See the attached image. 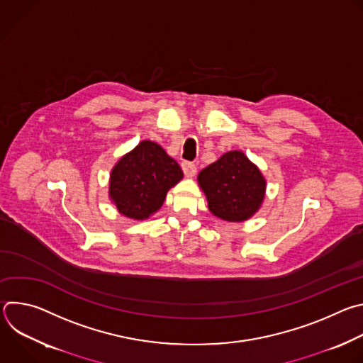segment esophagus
Listing matches in <instances>:
<instances>
[{"instance_id":"34e87169","label":"esophagus","mask_w":363,"mask_h":363,"mask_svg":"<svg viewBox=\"0 0 363 363\" xmlns=\"http://www.w3.org/2000/svg\"><path fill=\"white\" fill-rule=\"evenodd\" d=\"M181 167H182V171H184L185 177H188V178H192L196 174V167L191 162H184Z\"/></svg>"}]
</instances>
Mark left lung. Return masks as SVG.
Returning a JSON list of instances; mask_svg holds the SVG:
<instances>
[{
  "instance_id": "obj_1",
  "label": "left lung",
  "mask_w": 363,
  "mask_h": 363,
  "mask_svg": "<svg viewBox=\"0 0 363 363\" xmlns=\"http://www.w3.org/2000/svg\"><path fill=\"white\" fill-rule=\"evenodd\" d=\"M208 210L228 223L250 220L262 208L267 181L241 150H230L198 174Z\"/></svg>"
}]
</instances>
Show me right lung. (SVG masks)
<instances>
[{
	"instance_id": "1",
	"label": "right lung",
	"mask_w": 363,
	"mask_h": 363,
	"mask_svg": "<svg viewBox=\"0 0 363 363\" xmlns=\"http://www.w3.org/2000/svg\"><path fill=\"white\" fill-rule=\"evenodd\" d=\"M182 178L179 165L165 149L145 139L112 168L109 198L123 217L143 221L161 208L168 191Z\"/></svg>"
}]
</instances>
